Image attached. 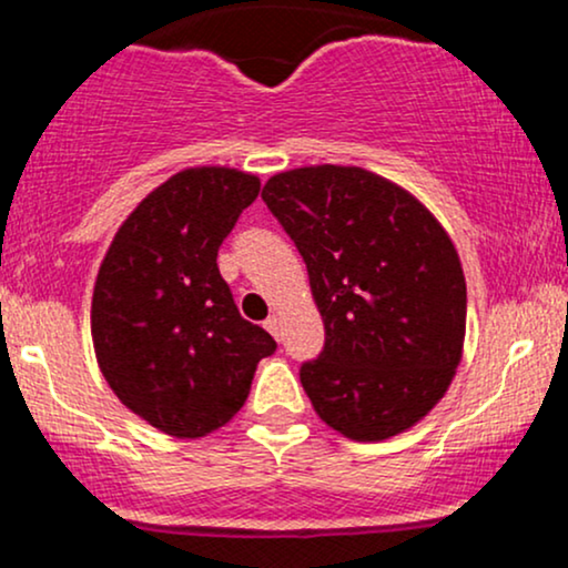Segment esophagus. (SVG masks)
<instances>
[{
	"mask_svg": "<svg viewBox=\"0 0 568 568\" xmlns=\"http://www.w3.org/2000/svg\"><path fill=\"white\" fill-rule=\"evenodd\" d=\"M264 328H266V331H270V334H272V336H275V338H277V342H280V338H283V325H280V317H277V315H270V317H266Z\"/></svg>",
	"mask_w": 568,
	"mask_h": 568,
	"instance_id": "obj_1",
	"label": "esophagus"
}]
</instances>
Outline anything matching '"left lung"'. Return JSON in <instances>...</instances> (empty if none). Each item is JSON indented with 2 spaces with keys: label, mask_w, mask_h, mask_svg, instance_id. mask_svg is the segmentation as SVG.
<instances>
[{
  "label": "left lung",
  "mask_w": 568,
  "mask_h": 568,
  "mask_svg": "<svg viewBox=\"0 0 568 568\" xmlns=\"http://www.w3.org/2000/svg\"><path fill=\"white\" fill-rule=\"evenodd\" d=\"M266 202L302 253L325 347L302 366L312 408L344 438L406 433L462 363L467 285L459 253L408 189L355 165L275 173Z\"/></svg>",
  "instance_id": "8db88e82"
}]
</instances>
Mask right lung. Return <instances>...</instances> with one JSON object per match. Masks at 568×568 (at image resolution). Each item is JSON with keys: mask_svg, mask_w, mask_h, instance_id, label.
<instances>
[{"mask_svg": "<svg viewBox=\"0 0 568 568\" xmlns=\"http://www.w3.org/2000/svg\"><path fill=\"white\" fill-rule=\"evenodd\" d=\"M258 175L179 171L116 230L98 270L90 334L122 406L181 440L205 438L243 408L275 338L240 317L219 245L258 197Z\"/></svg>", "mask_w": 568, "mask_h": 568, "instance_id": "1", "label": "right lung"}]
</instances>
